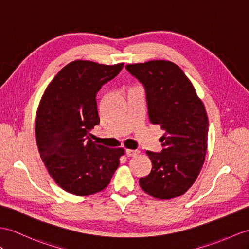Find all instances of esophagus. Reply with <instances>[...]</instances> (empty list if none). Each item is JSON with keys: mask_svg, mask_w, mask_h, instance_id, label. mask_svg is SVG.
Segmentation results:
<instances>
[{"mask_svg": "<svg viewBox=\"0 0 249 249\" xmlns=\"http://www.w3.org/2000/svg\"><path fill=\"white\" fill-rule=\"evenodd\" d=\"M126 152V155L128 156H137L139 154V151L138 150H131V149H128L125 151Z\"/></svg>", "mask_w": 249, "mask_h": 249, "instance_id": "34e87169", "label": "esophagus"}]
</instances>
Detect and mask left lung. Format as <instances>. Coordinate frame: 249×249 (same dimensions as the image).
Listing matches in <instances>:
<instances>
[{
	"label": "left lung",
	"mask_w": 249,
	"mask_h": 249,
	"mask_svg": "<svg viewBox=\"0 0 249 249\" xmlns=\"http://www.w3.org/2000/svg\"><path fill=\"white\" fill-rule=\"evenodd\" d=\"M125 68L145 88L150 121L166 131L160 139L161 152L147 151L152 170L139 185L155 198L178 197L197 178L207 152L209 124L203 101L171 61L152 60Z\"/></svg>",
	"instance_id": "1"
}]
</instances>
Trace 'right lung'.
I'll return each instance as SVG.
<instances>
[{
	"label": "right lung",
	"mask_w": 249,
	"mask_h": 249,
	"mask_svg": "<svg viewBox=\"0 0 249 249\" xmlns=\"http://www.w3.org/2000/svg\"><path fill=\"white\" fill-rule=\"evenodd\" d=\"M123 68L124 63L75 60L54 76L42 96L36 141L48 173L66 192L83 196L104 190L124 155V148H107L89 134L100 121L96 95Z\"/></svg>",
	"instance_id": "right-lung-1"
}]
</instances>
